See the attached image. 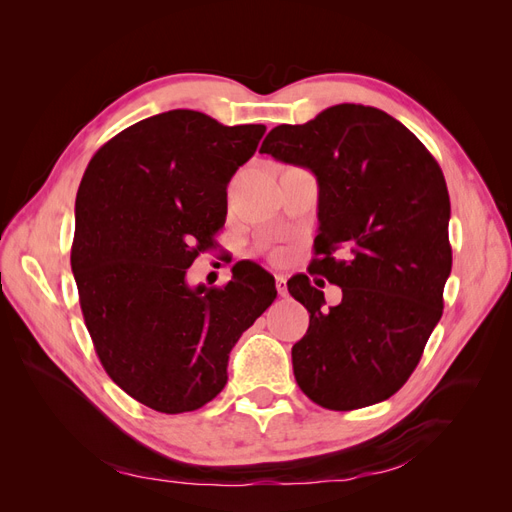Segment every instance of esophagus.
<instances>
[{"mask_svg":"<svg viewBox=\"0 0 512 512\" xmlns=\"http://www.w3.org/2000/svg\"><path fill=\"white\" fill-rule=\"evenodd\" d=\"M275 286H277V292H280V297H286V294H288V286H286L284 275H277V277H275Z\"/></svg>","mask_w":512,"mask_h":512,"instance_id":"1","label":"esophagus"}]
</instances>
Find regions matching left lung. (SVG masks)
<instances>
[{"instance_id": "left-lung-1", "label": "left lung", "mask_w": 512, "mask_h": 512, "mask_svg": "<svg viewBox=\"0 0 512 512\" xmlns=\"http://www.w3.org/2000/svg\"><path fill=\"white\" fill-rule=\"evenodd\" d=\"M260 153L316 175L320 226L309 273L342 288V303L324 307L307 275L288 280L309 312L307 333L292 346L297 384L329 410L389 399L442 318L453 267L442 168L404 123L363 104L277 126Z\"/></svg>"}]
</instances>
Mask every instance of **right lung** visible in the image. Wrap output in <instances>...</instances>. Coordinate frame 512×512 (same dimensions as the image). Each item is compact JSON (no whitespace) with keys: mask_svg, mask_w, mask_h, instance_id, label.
Wrapping results in <instances>:
<instances>
[{"mask_svg":"<svg viewBox=\"0 0 512 512\" xmlns=\"http://www.w3.org/2000/svg\"><path fill=\"white\" fill-rule=\"evenodd\" d=\"M265 130L185 108L153 115L102 145L76 192L70 262L87 331L106 374L151 410L218 395L232 346L277 297L256 262H237L224 288L185 282Z\"/></svg>","mask_w":512,"mask_h":512,"instance_id":"obj_1","label":"right lung"}]
</instances>
